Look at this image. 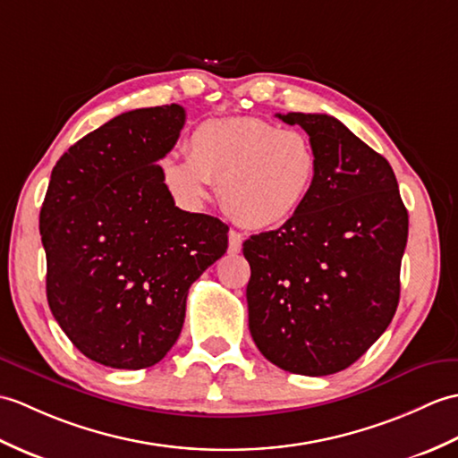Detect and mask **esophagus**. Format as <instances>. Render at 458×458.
Wrapping results in <instances>:
<instances>
[{"label": "esophagus", "mask_w": 458, "mask_h": 458, "mask_svg": "<svg viewBox=\"0 0 458 458\" xmlns=\"http://www.w3.org/2000/svg\"><path fill=\"white\" fill-rule=\"evenodd\" d=\"M241 245H242L241 233L229 231V252H233V255H237V252L241 250Z\"/></svg>", "instance_id": "obj_1"}]
</instances>
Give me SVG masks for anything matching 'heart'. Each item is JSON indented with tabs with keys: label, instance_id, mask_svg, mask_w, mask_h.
<instances>
[{
	"label": "heart",
	"instance_id": "1",
	"mask_svg": "<svg viewBox=\"0 0 458 458\" xmlns=\"http://www.w3.org/2000/svg\"><path fill=\"white\" fill-rule=\"evenodd\" d=\"M170 194L186 206L219 182V199L233 221L247 229H272L306 203L318 176V155L300 131L257 117L199 123L188 139V157L168 152L158 162Z\"/></svg>",
	"mask_w": 458,
	"mask_h": 458
}]
</instances>
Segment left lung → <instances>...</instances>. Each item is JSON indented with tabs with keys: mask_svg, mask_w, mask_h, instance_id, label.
Instances as JSON below:
<instances>
[{
	"mask_svg": "<svg viewBox=\"0 0 458 458\" xmlns=\"http://www.w3.org/2000/svg\"><path fill=\"white\" fill-rule=\"evenodd\" d=\"M278 117L310 135L318 176L296 216L242 242L249 329L278 369L327 376L359 360L394 318L408 209L390 162L339 119Z\"/></svg>",
	"mask_w": 458,
	"mask_h": 458,
	"instance_id": "8db88e82",
	"label": "left lung"
}]
</instances>
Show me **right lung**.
<instances>
[{"label":"right lung","mask_w":458,"mask_h":458,"mask_svg":"<svg viewBox=\"0 0 458 458\" xmlns=\"http://www.w3.org/2000/svg\"><path fill=\"white\" fill-rule=\"evenodd\" d=\"M186 123L178 104L133 109L70 147L50 174L38 227L47 300L74 347L139 370L180 337L188 290L225 255L229 227L176 208L158 160Z\"/></svg>","instance_id":"1"}]
</instances>
